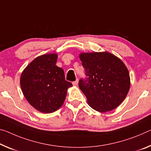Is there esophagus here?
<instances>
[{
    "instance_id": "1",
    "label": "esophagus",
    "mask_w": 151,
    "mask_h": 151,
    "mask_svg": "<svg viewBox=\"0 0 151 151\" xmlns=\"http://www.w3.org/2000/svg\"><path fill=\"white\" fill-rule=\"evenodd\" d=\"M78 80L76 79L75 81H74V82H73V85L74 86H77L78 85Z\"/></svg>"
}]
</instances>
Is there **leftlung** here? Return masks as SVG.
Here are the masks:
<instances>
[{
  "label": "left lung",
  "instance_id": "obj_1",
  "mask_svg": "<svg viewBox=\"0 0 151 151\" xmlns=\"http://www.w3.org/2000/svg\"><path fill=\"white\" fill-rule=\"evenodd\" d=\"M85 69L86 80L81 79L80 89L91 108L104 113L120 105L130 87V78L122 60L108 52H82L79 54Z\"/></svg>",
  "mask_w": 151,
  "mask_h": 151
}]
</instances>
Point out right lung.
I'll return each instance as SVG.
<instances>
[{
    "label": "right lung",
    "instance_id": "right-lung-1",
    "mask_svg": "<svg viewBox=\"0 0 151 151\" xmlns=\"http://www.w3.org/2000/svg\"><path fill=\"white\" fill-rule=\"evenodd\" d=\"M58 54H45L25 67L20 78L23 94L31 106L42 113L56 111L63 106L68 88L63 69L56 65Z\"/></svg>",
    "mask_w": 151,
    "mask_h": 151
}]
</instances>
